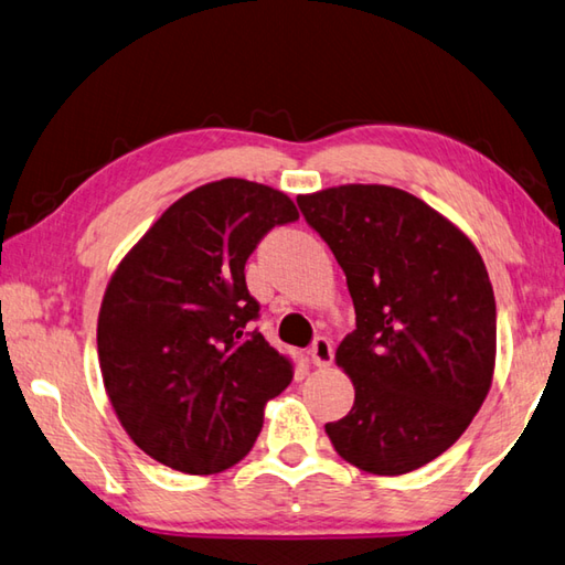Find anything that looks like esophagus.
<instances>
[{"mask_svg":"<svg viewBox=\"0 0 565 565\" xmlns=\"http://www.w3.org/2000/svg\"><path fill=\"white\" fill-rule=\"evenodd\" d=\"M310 359L315 366H329L334 361V349H332V342L324 337H317L312 347H310Z\"/></svg>","mask_w":565,"mask_h":565,"instance_id":"1","label":"esophagus"}]
</instances>
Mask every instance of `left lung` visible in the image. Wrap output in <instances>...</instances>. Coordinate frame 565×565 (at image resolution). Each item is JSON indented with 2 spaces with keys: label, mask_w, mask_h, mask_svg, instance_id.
<instances>
[{
  "label": "left lung",
  "mask_w": 565,
  "mask_h": 565,
  "mask_svg": "<svg viewBox=\"0 0 565 565\" xmlns=\"http://www.w3.org/2000/svg\"><path fill=\"white\" fill-rule=\"evenodd\" d=\"M332 248L356 329L337 349L354 406L324 430L371 475H406L460 438L492 386L497 305L482 255L408 191L344 184L297 196Z\"/></svg>",
  "instance_id": "8db88e82"
}]
</instances>
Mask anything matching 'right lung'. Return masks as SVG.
<instances>
[{
	"instance_id": "add662e5",
	"label": "right lung",
	"mask_w": 565,
	"mask_h": 565,
	"mask_svg": "<svg viewBox=\"0 0 565 565\" xmlns=\"http://www.w3.org/2000/svg\"><path fill=\"white\" fill-rule=\"evenodd\" d=\"M300 218L282 191L221 179L174 201L113 273L98 359L117 420L152 460L186 475L228 470L253 448L290 359L253 329L246 260Z\"/></svg>"
}]
</instances>
